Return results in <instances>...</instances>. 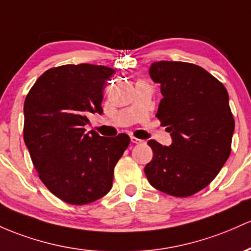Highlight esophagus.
<instances>
[{
	"mask_svg": "<svg viewBox=\"0 0 251 251\" xmlns=\"http://www.w3.org/2000/svg\"><path fill=\"white\" fill-rule=\"evenodd\" d=\"M131 142L133 143V144H139V143H143V140L136 138V137H133V136H131Z\"/></svg>",
	"mask_w": 251,
	"mask_h": 251,
	"instance_id": "34e87169",
	"label": "esophagus"
}]
</instances>
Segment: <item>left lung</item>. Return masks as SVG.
<instances>
[{
  "mask_svg": "<svg viewBox=\"0 0 251 251\" xmlns=\"http://www.w3.org/2000/svg\"><path fill=\"white\" fill-rule=\"evenodd\" d=\"M149 74L161 84L156 117L172 136V145L148 144L152 161L144 168L149 182L173 197H191L208 186L231 152L235 120L226 88L199 65L161 60Z\"/></svg>",
  "mask_w": 251,
  "mask_h": 251,
  "instance_id": "obj_1",
  "label": "left lung"
}]
</instances>
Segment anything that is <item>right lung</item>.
Returning a JSON list of instances; mask_svg holds the SVG:
<instances>
[{
    "instance_id": "add662e5",
    "label": "right lung",
    "mask_w": 251,
    "mask_h": 251,
    "mask_svg": "<svg viewBox=\"0 0 251 251\" xmlns=\"http://www.w3.org/2000/svg\"><path fill=\"white\" fill-rule=\"evenodd\" d=\"M114 69L68 64L49 69L24 104V140L48 189L63 201L85 205L112 188L114 167L130 137L85 133L90 113H102L104 83Z\"/></svg>"
}]
</instances>
